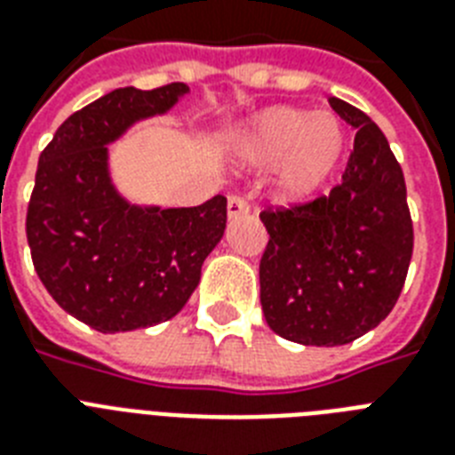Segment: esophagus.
<instances>
[{"label":"esophagus","mask_w":455,"mask_h":455,"mask_svg":"<svg viewBox=\"0 0 455 455\" xmlns=\"http://www.w3.org/2000/svg\"><path fill=\"white\" fill-rule=\"evenodd\" d=\"M250 212V203L245 196H241V193H231L228 196V217L231 220H235V217H243V214Z\"/></svg>","instance_id":"obj_1"}]
</instances>
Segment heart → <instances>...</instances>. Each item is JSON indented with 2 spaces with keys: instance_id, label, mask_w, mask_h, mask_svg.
I'll list each match as a JSON object with an SVG mask.
<instances>
[{
  "instance_id": "heart-1",
  "label": "heart",
  "mask_w": 455,
  "mask_h": 455,
  "mask_svg": "<svg viewBox=\"0 0 455 455\" xmlns=\"http://www.w3.org/2000/svg\"><path fill=\"white\" fill-rule=\"evenodd\" d=\"M347 130L331 113L278 106L245 127L238 153L255 167H278L276 191L283 203L314 198L338 170Z\"/></svg>"
}]
</instances>
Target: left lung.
<instances>
[{"label": "left lung", "mask_w": 455, "mask_h": 455, "mask_svg": "<svg viewBox=\"0 0 455 455\" xmlns=\"http://www.w3.org/2000/svg\"><path fill=\"white\" fill-rule=\"evenodd\" d=\"M328 103L356 127L342 181L328 196L259 212L269 234L259 259L264 318L309 347L347 345L385 321L413 255L406 181L387 139L352 103Z\"/></svg>", "instance_id": "obj_1"}]
</instances>
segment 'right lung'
<instances>
[{
  "label": "right lung",
  "mask_w": 455,
  "mask_h": 455,
  "mask_svg": "<svg viewBox=\"0 0 455 455\" xmlns=\"http://www.w3.org/2000/svg\"><path fill=\"white\" fill-rule=\"evenodd\" d=\"M188 87H123L60 124L39 156L25 234L32 264L59 307L99 332L177 316L227 228V198L141 210L110 186L106 144L139 117L164 113Z\"/></svg>",
  "instance_id": "add662e5"
}]
</instances>
